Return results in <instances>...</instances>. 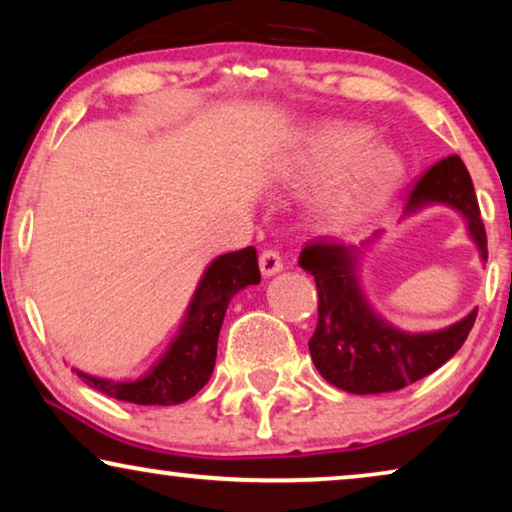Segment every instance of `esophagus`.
I'll return each mask as SVG.
<instances>
[{
  "mask_svg": "<svg viewBox=\"0 0 512 512\" xmlns=\"http://www.w3.org/2000/svg\"><path fill=\"white\" fill-rule=\"evenodd\" d=\"M258 265H261V275L263 277H275L277 272L284 270V263H282V256L277 254V251H263L261 258H258Z\"/></svg>",
  "mask_w": 512,
  "mask_h": 512,
  "instance_id": "esophagus-1",
  "label": "esophagus"
}]
</instances>
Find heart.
I'll return each instance as SVG.
<instances>
[{
  "label": "heart",
  "mask_w": 512,
  "mask_h": 512,
  "mask_svg": "<svg viewBox=\"0 0 512 512\" xmlns=\"http://www.w3.org/2000/svg\"><path fill=\"white\" fill-rule=\"evenodd\" d=\"M368 139V130L359 125L321 123L300 142L293 158V174L300 181H324L341 172L321 198L326 221L359 219L401 179V156L384 144H368Z\"/></svg>",
  "instance_id": "1"
}]
</instances>
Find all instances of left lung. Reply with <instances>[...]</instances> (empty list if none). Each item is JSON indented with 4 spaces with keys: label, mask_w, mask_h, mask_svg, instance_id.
Returning <instances> with one entry per match:
<instances>
[{
    "label": "left lung",
    "mask_w": 512,
    "mask_h": 512,
    "mask_svg": "<svg viewBox=\"0 0 512 512\" xmlns=\"http://www.w3.org/2000/svg\"><path fill=\"white\" fill-rule=\"evenodd\" d=\"M431 205L450 207L464 219L480 261L487 263V233L471 174L459 156L443 158L412 186L401 219ZM380 237L382 230L359 244L317 240L298 258L319 291V321L310 340L314 366L333 387L361 396L398 391L433 373L459 352L478 317L473 307L464 319L422 333L384 319L361 286V261Z\"/></svg>",
    "instance_id": "obj_1"
}]
</instances>
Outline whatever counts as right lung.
Masks as SVG:
<instances>
[{
	"mask_svg": "<svg viewBox=\"0 0 512 512\" xmlns=\"http://www.w3.org/2000/svg\"><path fill=\"white\" fill-rule=\"evenodd\" d=\"M261 282L254 247L216 256L202 272L179 331L158 361L139 377H100L72 368L88 387L123 403L177 405L198 394L212 377L216 345L228 303L235 293Z\"/></svg>",
	"mask_w": 512,
	"mask_h": 512,
	"instance_id": "obj_1",
	"label": "right lung"
}]
</instances>
